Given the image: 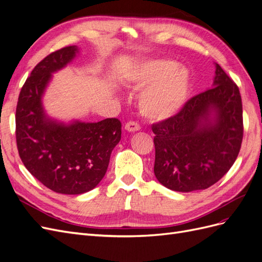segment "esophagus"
Segmentation results:
<instances>
[{
	"label": "esophagus",
	"mask_w": 262,
	"mask_h": 262,
	"mask_svg": "<svg viewBox=\"0 0 262 262\" xmlns=\"http://www.w3.org/2000/svg\"><path fill=\"white\" fill-rule=\"evenodd\" d=\"M124 129H125L126 131H129V132H137V131H139V130L141 129V126H140V124L137 123V122L130 121V122H126V123H125Z\"/></svg>",
	"instance_id": "1"
}]
</instances>
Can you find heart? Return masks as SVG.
I'll return each mask as SVG.
<instances>
[{"instance_id": "1", "label": "heart", "mask_w": 262, "mask_h": 262, "mask_svg": "<svg viewBox=\"0 0 262 262\" xmlns=\"http://www.w3.org/2000/svg\"><path fill=\"white\" fill-rule=\"evenodd\" d=\"M133 89H146L138 98L140 113L152 121H164L178 115L186 106L191 75L188 69L166 59L146 61L130 76Z\"/></svg>"}]
</instances>
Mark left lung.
<instances>
[{"instance_id": "left-lung-1", "label": "left lung", "mask_w": 262, "mask_h": 262, "mask_svg": "<svg viewBox=\"0 0 262 262\" xmlns=\"http://www.w3.org/2000/svg\"><path fill=\"white\" fill-rule=\"evenodd\" d=\"M154 173L173 191L203 190L232 167L243 141V105L237 85L217 63L213 87L181 112L152 125Z\"/></svg>"}]
</instances>
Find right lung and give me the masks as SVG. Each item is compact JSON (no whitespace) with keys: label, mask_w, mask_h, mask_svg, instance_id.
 <instances>
[{"label":"right lung","mask_w":262,"mask_h":262,"mask_svg":"<svg viewBox=\"0 0 262 262\" xmlns=\"http://www.w3.org/2000/svg\"><path fill=\"white\" fill-rule=\"evenodd\" d=\"M80 51L70 46L38 63L21 87L16 107V143L21 162L47 188L81 194L96 187L107 171L110 154L121 139V122H61L46 114L42 97L52 73L66 68Z\"/></svg>","instance_id":"1"}]
</instances>
